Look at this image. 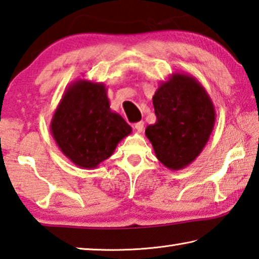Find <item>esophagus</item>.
I'll use <instances>...</instances> for the list:
<instances>
[{"instance_id": "obj_1", "label": "esophagus", "mask_w": 259, "mask_h": 259, "mask_svg": "<svg viewBox=\"0 0 259 259\" xmlns=\"http://www.w3.org/2000/svg\"><path fill=\"white\" fill-rule=\"evenodd\" d=\"M134 128L138 131V133H142L144 130V122H137V123L134 124Z\"/></svg>"}]
</instances>
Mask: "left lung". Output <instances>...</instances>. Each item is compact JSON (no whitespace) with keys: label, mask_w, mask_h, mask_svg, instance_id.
<instances>
[{"label":"left lung","mask_w":259,"mask_h":259,"mask_svg":"<svg viewBox=\"0 0 259 259\" xmlns=\"http://www.w3.org/2000/svg\"><path fill=\"white\" fill-rule=\"evenodd\" d=\"M156 122L145 130L164 166L178 171L203 152L214 129L216 112L208 93L195 77L175 72L153 96Z\"/></svg>","instance_id":"obj_1"}]
</instances>
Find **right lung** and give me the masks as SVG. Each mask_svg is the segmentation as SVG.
I'll return each instance as SVG.
<instances>
[{
  "label": "right lung",
  "instance_id": "add662e5",
  "mask_svg": "<svg viewBox=\"0 0 259 259\" xmlns=\"http://www.w3.org/2000/svg\"><path fill=\"white\" fill-rule=\"evenodd\" d=\"M50 130L61 152L74 165L96 168L109 158L131 126L110 109L103 82L78 79L65 88Z\"/></svg>",
  "mask_w": 259,
  "mask_h": 259
}]
</instances>
